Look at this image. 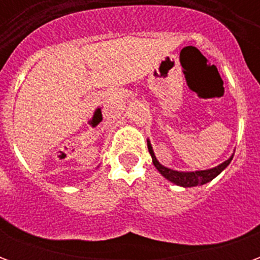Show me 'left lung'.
<instances>
[{"label": "left lung", "mask_w": 260, "mask_h": 260, "mask_svg": "<svg viewBox=\"0 0 260 260\" xmlns=\"http://www.w3.org/2000/svg\"><path fill=\"white\" fill-rule=\"evenodd\" d=\"M147 149H149V153L152 156L153 164L154 167L158 170V173L163 175L166 180H169L170 182H173L175 185L178 186H184V188H191V186H201L205 185L207 182H210L212 180H214L221 171L227 169V166L231 163L233 160V156L234 153L230 156L225 161H223L221 164H218L216 167L213 169H207V170H196V171H178V170H173L166 167L163 164L158 161L156 158V154L153 152V147L150 141L147 139Z\"/></svg>", "instance_id": "left-lung-1"}]
</instances>
